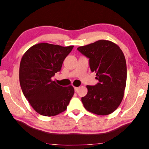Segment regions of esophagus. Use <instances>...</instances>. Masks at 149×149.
<instances>
[{
    "label": "esophagus",
    "mask_w": 149,
    "mask_h": 149,
    "mask_svg": "<svg viewBox=\"0 0 149 149\" xmlns=\"http://www.w3.org/2000/svg\"><path fill=\"white\" fill-rule=\"evenodd\" d=\"M74 90H75V92L77 91V90H78V87H74Z\"/></svg>",
    "instance_id": "esophagus-1"
}]
</instances>
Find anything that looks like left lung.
Instances as JSON below:
<instances>
[{
    "label": "left lung",
    "mask_w": 149,
    "mask_h": 149,
    "mask_svg": "<svg viewBox=\"0 0 149 149\" xmlns=\"http://www.w3.org/2000/svg\"><path fill=\"white\" fill-rule=\"evenodd\" d=\"M89 58L91 71L99 83L87 85L81 98L85 109L97 115H108L117 109L123 99L127 79V66L122 50L114 42L99 40L77 48Z\"/></svg>",
    "instance_id": "8db88e82"
}]
</instances>
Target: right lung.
<instances>
[{"label": "right lung", "instance_id": "add662e5", "mask_svg": "<svg viewBox=\"0 0 149 149\" xmlns=\"http://www.w3.org/2000/svg\"><path fill=\"white\" fill-rule=\"evenodd\" d=\"M73 48L42 42L29 48L22 57L20 86L25 97L39 114L54 116L67 109L74 94V87L60 86L52 77L60 71Z\"/></svg>", "mask_w": 149, "mask_h": 149}]
</instances>
